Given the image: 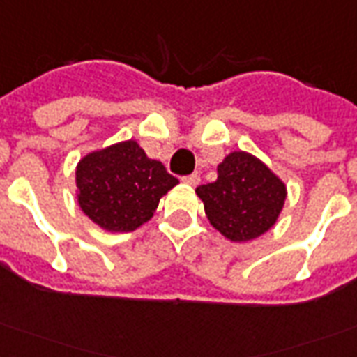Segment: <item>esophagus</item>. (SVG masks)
<instances>
[{
    "label": "esophagus",
    "mask_w": 357,
    "mask_h": 357,
    "mask_svg": "<svg viewBox=\"0 0 357 357\" xmlns=\"http://www.w3.org/2000/svg\"><path fill=\"white\" fill-rule=\"evenodd\" d=\"M182 181L186 182V184H188V186H197V184H199V181H202V178H199V175H196V173H194V175L184 176V178H182Z\"/></svg>",
    "instance_id": "1"
}]
</instances>
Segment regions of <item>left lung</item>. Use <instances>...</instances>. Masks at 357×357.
Listing matches in <instances>:
<instances>
[{
  "mask_svg": "<svg viewBox=\"0 0 357 357\" xmlns=\"http://www.w3.org/2000/svg\"><path fill=\"white\" fill-rule=\"evenodd\" d=\"M217 173V181L196 188L213 228L230 241H251L268 232L287 197L282 178L247 152L228 153Z\"/></svg>",
  "mask_w": 357,
  "mask_h": 357,
  "instance_id": "left-lung-1",
  "label": "left lung"
}]
</instances>
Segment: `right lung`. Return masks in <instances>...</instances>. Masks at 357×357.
<instances>
[{
    "mask_svg": "<svg viewBox=\"0 0 357 357\" xmlns=\"http://www.w3.org/2000/svg\"><path fill=\"white\" fill-rule=\"evenodd\" d=\"M178 184L137 140L87 153L75 169L77 204L108 232H132L148 222L160 199Z\"/></svg>",
    "mask_w": 357,
    "mask_h": 357,
    "instance_id": "add662e5",
    "label": "right lung"
}]
</instances>
